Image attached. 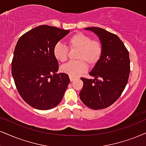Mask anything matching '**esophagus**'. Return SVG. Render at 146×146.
I'll return each mask as SVG.
<instances>
[{
    "mask_svg": "<svg viewBox=\"0 0 146 146\" xmlns=\"http://www.w3.org/2000/svg\"><path fill=\"white\" fill-rule=\"evenodd\" d=\"M69 78H70V80H71V82H73V81H74L75 79V77H71V76H69Z\"/></svg>",
    "mask_w": 146,
    "mask_h": 146,
    "instance_id": "esophagus-1",
    "label": "esophagus"
}]
</instances>
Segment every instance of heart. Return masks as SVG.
Here are the masks:
<instances>
[{
    "label": "heart",
    "instance_id": "heart-1",
    "mask_svg": "<svg viewBox=\"0 0 146 146\" xmlns=\"http://www.w3.org/2000/svg\"><path fill=\"white\" fill-rule=\"evenodd\" d=\"M71 49H78L77 61H71L61 67V71L69 76L76 77L85 73L88 69V64L94 67L100 60L103 53L101 42L92 40V37L82 32H77L67 40ZM53 54L60 62H65L69 56V49L63 44L58 43L54 46Z\"/></svg>",
    "mask_w": 146,
    "mask_h": 146
}]
</instances>
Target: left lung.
<instances>
[{
	"label": "left lung",
	"instance_id": "1",
	"mask_svg": "<svg viewBox=\"0 0 146 146\" xmlns=\"http://www.w3.org/2000/svg\"><path fill=\"white\" fill-rule=\"evenodd\" d=\"M99 37L103 53L90 73L94 79L82 77L84 83L79 97L84 104L94 110L106 108L116 102L124 91L130 73L128 50L117 35L100 27H87Z\"/></svg>",
	"mask_w": 146,
	"mask_h": 146
}]
</instances>
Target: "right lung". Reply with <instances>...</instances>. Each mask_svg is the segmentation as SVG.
I'll return each instance as SVG.
<instances>
[{
    "label": "right lung",
    "instance_id": "obj_1",
    "mask_svg": "<svg viewBox=\"0 0 146 146\" xmlns=\"http://www.w3.org/2000/svg\"><path fill=\"white\" fill-rule=\"evenodd\" d=\"M70 32L49 25H40L25 33L16 44L11 72L19 95L38 110L56 106L70 82L66 73H57L58 62L54 46Z\"/></svg>",
    "mask_w": 146,
    "mask_h": 146
}]
</instances>
